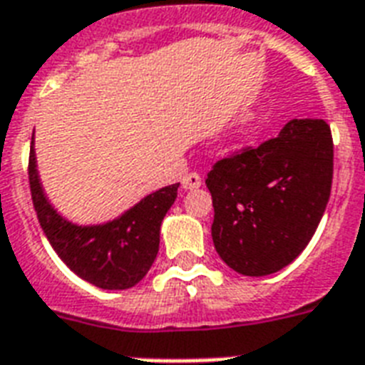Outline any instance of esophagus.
Returning <instances> with one entry per match:
<instances>
[{
	"mask_svg": "<svg viewBox=\"0 0 365 365\" xmlns=\"http://www.w3.org/2000/svg\"><path fill=\"white\" fill-rule=\"evenodd\" d=\"M182 188L185 190H196V188H200L201 186V177L197 173H188L182 177Z\"/></svg>",
	"mask_w": 365,
	"mask_h": 365,
	"instance_id": "34e87169",
	"label": "esophagus"
}]
</instances>
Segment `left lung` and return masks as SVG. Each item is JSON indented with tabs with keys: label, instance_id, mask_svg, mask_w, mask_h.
<instances>
[{
	"label": "left lung",
	"instance_id": "1",
	"mask_svg": "<svg viewBox=\"0 0 365 365\" xmlns=\"http://www.w3.org/2000/svg\"><path fill=\"white\" fill-rule=\"evenodd\" d=\"M334 141L320 118H294L256 148L207 173L218 256L247 277L271 275L302 255L330 200Z\"/></svg>",
	"mask_w": 365,
	"mask_h": 365
}]
</instances>
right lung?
<instances>
[{
  "instance_id": "1",
  "label": "right lung",
  "mask_w": 365,
  "mask_h": 365,
  "mask_svg": "<svg viewBox=\"0 0 365 365\" xmlns=\"http://www.w3.org/2000/svg\"><path fill=\"white\" fill-rule=\"evenodd\" d=\"M28 175L41 228L73 273L103 290H126L147 275L158 255L160 226L177 197L179 182L148 194L115 220L78 226L63 218L45 196L37 173L34 137Z\"/></svg>"
}]
</instances>
